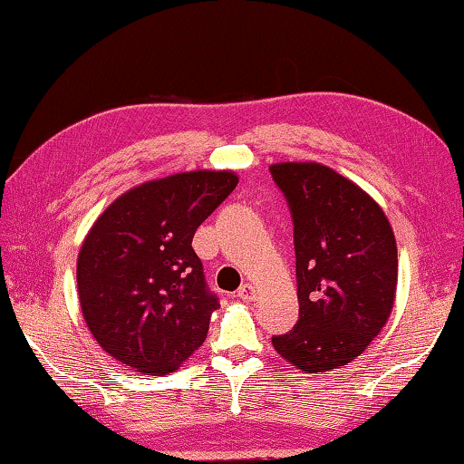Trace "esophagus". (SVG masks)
Segmentation results:
<instances>
[{
  "label": "esophagus",
  "mask_w": 464,
  "mask_h": 464,
  "mask_svg": "<svg viewBox=\"0 0 464 464\" xmlns=\"http://www.w3.org/2000/svg\"><path fill=\"white\" fill-rule=\"evenodd\" d=\"M255 295H256V288L252 285H242L238 288V299H242V301H252L255 299Z\"/></svg>",
  "instance_id": "esophagus-1"
}]
</instances>
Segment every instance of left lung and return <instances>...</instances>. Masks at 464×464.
I'll list each match as a JSON object with an SVG mask.
<instances>
[{"mask_svg":"<svg viewBox=\"0 0 464 464\" xmlns=\"http://www.w3.org/2000/svg\"><path fill=\"white\" fill-rule=\"evenodd\" d=\"M293 218L299 321L273 337L286 362L329 372L353 362L394 307L398 250L382 208L319 163L270 168Z\"/></svg>","mask_w":464,"mask_h":464,"instance_id":"obj_1","label":"left lung"}]
</instances>
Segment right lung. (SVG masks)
<instances>
[{"mask_svg":"<svg viewBox=\"0 0 464 464\" xmlns=\"http://www.w3.org/2000/svg\"><path fill=\"white\" fill-rule=\"evenodd\" d=\"M236 183L232 171L176 173L129 189L94 222L78 255V296L115 360L163 375L204 343L220 301L191 240Z\"/></svg>","mask_w":464,"mask_h":464,"instance_id":"right-lung-1","label":"right lung"}]
</instances>
